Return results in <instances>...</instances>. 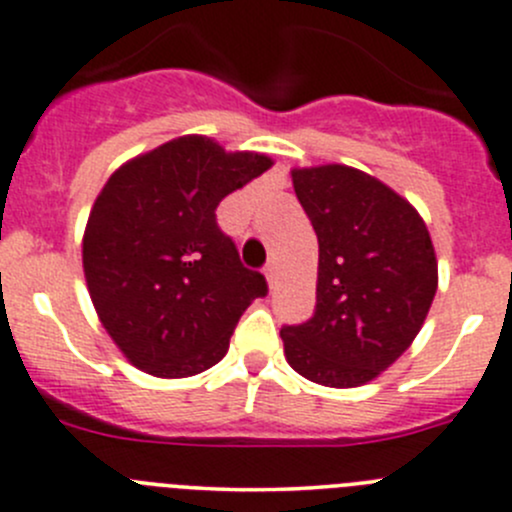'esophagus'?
<instances>
[{
	"label": "esophagus",
	"instance_id": "esophagus-1",
	"mask_svg": "<svg viewBox=\"0 0 512 512\" xmlns=\"http://www.w3.org/2000/svg\"><path fill=\"white\" fill-rule=\"evenodd\" d=\"M276 261H273V258H271V261H268L266 263V268H263V273H266V281H268V286H276Z\"/></svg>",
	"mask_w": 512,
	"mask_h": 512
}]
</instances>
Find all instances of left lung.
<instances>
[{
    "label": "left lung",
    "instance_id": "1",
    "mask_svg": "<svg viewBox=\"0 0 512 512\" xmlns=\"http://www.w3.org/2000/svg\"><path fill=\"white\" fill-rule=\"evenodd\" d=\"M293 191L318 236L316 311L283 326L288 366L331 388L381 376L426 321L438 261L426 221L403 196L353 166L293 169Z\"/></svg>",
    "mask_w": 512,
    "mask_h": 512
}]
</instances>
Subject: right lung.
Returning a JSON list of instances; mask_svg holds the SVG:
<instances>
[{"mask_svg":"<svg viewBox=\"0 0 512 512\" xmlns=\"http://www.w3.org/2000/svg\"><path fill=\"white\" fill-rule=\"evenodd\" d=\"M273 161L186 134L121 164L91 206L84 278L126 361L156 378L216 366L266 278L241 263L216 206Z\"/></svg>","mask_w":512,"mask_h":512,"instance_id":"obj_1","label":"right lung"}]
</instances>
